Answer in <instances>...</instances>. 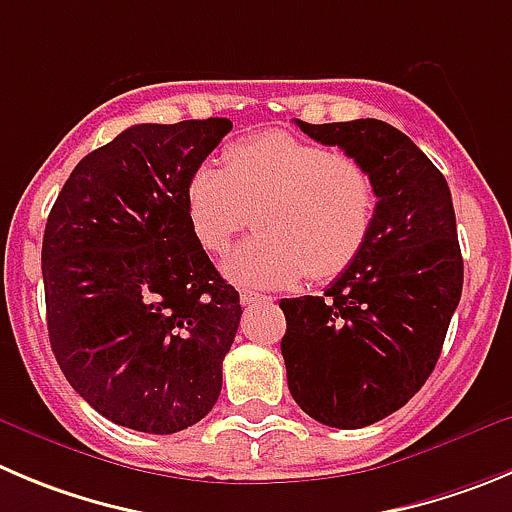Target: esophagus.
<instances>
[{"label": "esophagus", "mask_w": 512, "mask_h": 512, "mask_svg": "<svg viewBox=\"0 0 512 512\" xmlns=\"http://www.w3.org/2000/svg\"><path fill=\"white\" fill-rule=\"evenodd\" d=\"M260 300H267V298H265V295H260V293H252V290H240V303L242 305L260 303Z\"/></svg>", "instance_id": "1"}]
</instances>
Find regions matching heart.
I'll use <instances>...</instances> for the list:
<instances>
[{
	"instance_id": "heart-1",
	"label": "heart",
	"mask_w": 512,
	"mask_h": 512,
	"mask_svg": "<svg viewBox=\"0 0 512 512\" xmlns=\"http://www.w3.org/2000/svg\"><path fill=\"white\" fill-rule=\"evenodd\" d=\"M191 237L209 255L250 224L260 232L234 247L224 272L252 288L331 280L356 262L376 217V186L351 154L288 131L245 136L224 148V169L207 159L184 186Z\"/></svg>"
}]
</instances>
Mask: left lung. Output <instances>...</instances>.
Listing matches in <instances>:
<instances>
[{"label": "left lung", "mask_w": 512, "mask_h": 512, "mask_svg": "<svg viewBox=\"0 0 512 512\" xmlns=\"http://www.w3.org/2000/svg\"><path fill=\"white\" fill-rule=\"evenodd\" d=\"M369 169V242L323 295L283 298L288 389L315 422L361 429L401 409L434 371L462 295L452 194L417 143L376 118L295 121Z\"/></svg>", "instance_id": "left-lung-1"}]
</instances>
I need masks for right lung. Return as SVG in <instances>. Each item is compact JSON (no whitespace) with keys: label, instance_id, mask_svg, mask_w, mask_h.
I'll return each mask as SVG.
<instances>
[{"label":"right lung","instance_id":"right-lung-1","mask_svg":"<svg viewBox=\"0 0 512 512\" xmlns=\"http://www.w3.org/2000/svg\"><path fill=\"white\" fill-rule=\"evenodd\" d=\"M229 131L227 118L126 128L75 166L47 217L52 353L121 427L181 432L222 391L240 293L191 237L184 186Z\"/></svg>","mask_w":512,"mask_h":512}]
</instances>
